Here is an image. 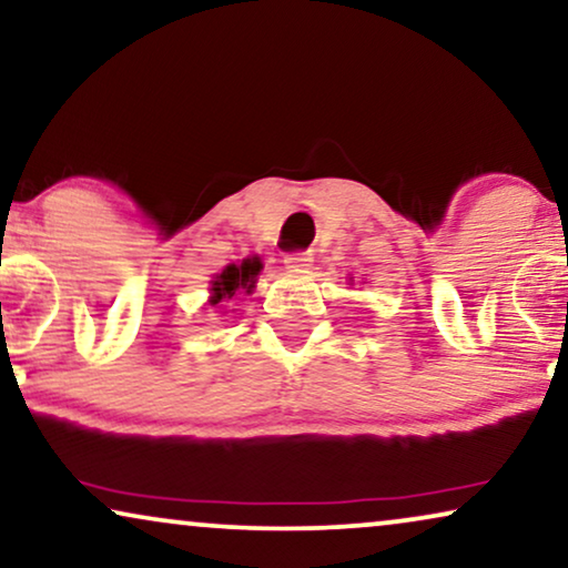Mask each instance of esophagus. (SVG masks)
Returning a JSON list of instances; mask_svg holds the SVG:
<instances>
[{
  "label": "esophagus",
  "mask_w": 568,
  "mask_h": 568,
  "mask_svg": "<svg viewBox=\"0 0 568 568\" xmlns=\"http://www.w3.org/2000/svg\"><path fill=\"white\" fill-rule=\"evenodd\" d=\"M284 263H286V268H294V271H305V268L313 266V253H307V251L290 253V255H286V258H284Z\"/></svg>",
  "instance_id": "34e87169"
}]
</instances>
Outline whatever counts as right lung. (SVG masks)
I'll list each match as a JSON object with an SVG mask.
<instances>
[{"label": "right lung", "instance_id": "1", "mask_svg": "<svg viewBox=\"0 0 568 568\" xmlns=\"http://www.w3.org/2000/svg\"><path fill=\"white\" fill-rule=\"evenodd\" d=\"M263 268V263L258 255L255 258H245L243 263H230V266L222 268V274L214 276L212 282V305H220V302H224L222 310L227 307L230 300H235L240 292L251 294L253 286H255V278H258Z\"/></svg>", "mask_w": 568, "mask_h": 568}]
</instances>
